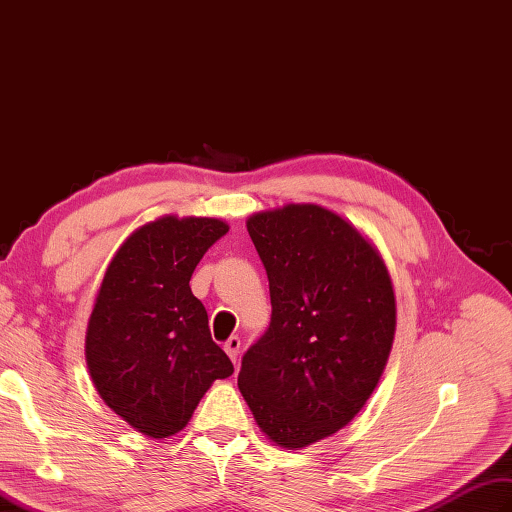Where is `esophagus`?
Returning a JSON list of instances; mask_svg holds the SVG:
<instances>
[{"label":"esophagus","mask_w":512,"mask_h":512,"mask_svg":"<svg viewBox=\"0 0 512 512\" xmlns=\"http://www.w3.org/2000/svg\"><path fill=\"white\" fill-rule=\"evenodd\" d=\"M240 346H242V342H240V337H229L227 339V342H225V352H227V355L231 357V361L235 363V361H238V355H240Z\"/></svg>","instance_id":"34e87169"}]
</instances>
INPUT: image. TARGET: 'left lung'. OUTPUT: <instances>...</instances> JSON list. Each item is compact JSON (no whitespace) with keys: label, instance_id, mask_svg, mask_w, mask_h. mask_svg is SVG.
Instances as JSON below:
<instances>
[{"label":"left lung","instance_id":"1","mask_svg":"<svg viewBox=\"0 0 512 512\" xmlns=\"http://www.w3.org/2000/svg\"><path fill=\"white\" fill-rule=\"evenodd\" d=\"M270 283L268 331L242 357L238 387L279 448H309L355 417L381 381L396 294L365 235L316 203L246 220Z\"/></svg>","mask_w":512,"mask_h":512}]
</instances>
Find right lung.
<instances>
[{"mask_svg":"<svg viewBox=\"0 0 512 512\" xmlns=\"http://www.w3.org/2000/svg\"><path fill=\"white\" fill-rule=\"evenodd\" d=\"M220 218L166 214L136 229L103 274L86 329V363L101 400L151 439L186 428L205 391L233 374L190 290Z\"/></svg>","mask_w":512,"mask_h":512,"instance_id":"add662e5","label":"right lung"}]
</instances>
